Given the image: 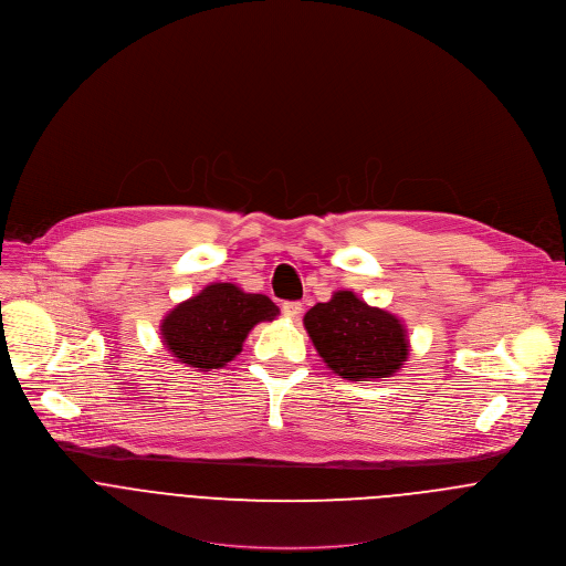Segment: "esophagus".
<instances>
[{
	"label": "esophagus",
	"mask_w": 566,
	"mask_h": 566,
	"mask_svg": "<svg viewBox=\"0 0 566 566\" xmlns=\"http://www.w3.org/2000/svg\"><path fill=\"white\" fill-rule=\"evenodd\" d=\"M283 314H285L287 318H298V316L303 314V303H298V301H285V303H283Z\"/></svg>",
	"instance_id": "34e87169"
}]
</instances>
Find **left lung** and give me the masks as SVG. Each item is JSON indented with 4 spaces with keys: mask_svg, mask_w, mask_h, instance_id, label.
<instances>
[{
    "mask_svg": "<svg viewBox=\"0 0 566 566\" xmlns=\"http://www.w3.org/2000/svg\"><path fill=\"white\" fill-rule=\"evenodd\" d=\"M303 325L327 367L347 380L389 378L409 356L402 321L371 307L349 290L316 303Z\"/></svg>",
    "mask_w": 566,
    "mask_h": 566,
    "instance_id": "8db88e82",
    "label": "left lung"
}]
</instances>
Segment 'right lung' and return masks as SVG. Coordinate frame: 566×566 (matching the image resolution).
I'll use <instances>...</instances> for the list:
<instances>
[{
    "instance_id": "right-lung-1",
    "label": "right lung",
    "mask_w": 566,
    "mask_h": 566,
    "mask_svg": "<svg viewBox=\"0 0 566 566\" xmlns=\"http://www.w3.org/2000/svg\"><path fill=\"white\" fill-rule=\"evenodd\" d=\"M276 316L279 307L265 294H248L234 283H210L166 314L161 340L179 363L210 371L237 358L254 325Z\"/></svg>"
}]
</instances>
